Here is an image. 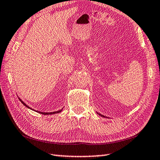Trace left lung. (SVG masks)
Wrapping results in <instances>:
<instances>
[{"label":"left lung","instance_id":"1","mask_svg":"<svg viewBox=\"0 0 160 160\" xmlns=\"http://www.w3.org/2000/svg\"><path fill=\"white\" fill-rule=\"evenodd\" d=\"M98 115H101V117H104L105 118V116H104V115H101V114H100V113H97Z\"/></svg>","mask_w":160,"mask_h":160}]
</instances>
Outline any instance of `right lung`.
Masks as SVG:
<instances>
[{
    "label": "right lung",
    "mask_w": 160,
    "mask_h": 160,
    "mask_svg": "<svg viewBox=\"0 0 160 160\" xmlns=\"http://www.w3.org/2000/svg\"><path fill=\"white\" fill-rule=\"evenodd\" d=\"M19 100L22 103V104H24L25 105V106L26 107H28V108H30V109H32V108H30L29 106H28V105H27L25 102H24L22 100H20V98H19ZM32 110H33V109H32ZM62 111V108L61 110H59V111H54V112H49V113H46V112H40V111H36V112H38V113H41V114H43V115H52V114H55V113H60V112H61Z\"/></svg>",
    "instance_id": "add662e5"
}]
</instances>
